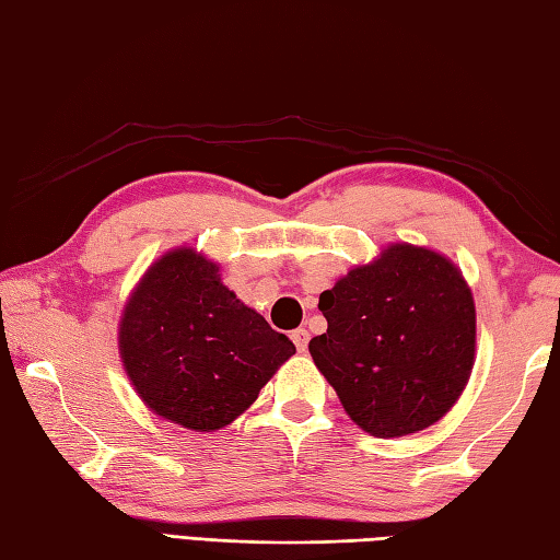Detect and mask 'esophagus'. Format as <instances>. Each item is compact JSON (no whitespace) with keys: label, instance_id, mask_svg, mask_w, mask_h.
I'll return each mask as SVG.
<instances>
[{"label":"esophagus","instance_id":"obj_1","mask_svg":"<svg viewBox=\"0 0 560 560\" xmlns=\"http://www.w3.org/2000/svg\"><path fill=\"white\" fill-rule=\"evenodd\" d=\"M292 343L296 346V350L300 352H304L306 350V343H310V330L306 328H296V330H292Z\"/></svg>","mask_w":560,"mask_h":560}]
</instances>
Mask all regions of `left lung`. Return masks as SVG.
<instances>
[{
	"label": "left lung",
	"mask_w": 560,
	"mask_h": 560,
	"mask_svg": "<svg viewBox=\"0 0 560 560\" xmlns=\"http://www.w3.org/2000/svg\"><path fill=\"white\" fill-rule=\"evenodd\" d=\"M326 334L314 364L346 413L374 438L425 430L462 396L476 358V306L438 250L386 246L318 296Z\"/></svg>",
	"instance_id": "8db88e82"
}]
</instances>
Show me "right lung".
Instances as JSON below:
<instances>
[{
	"mask_svg": "<svg viewBox=\"0 0 560 560\" xmlns=\"http://www.w3.org/2000/svg\"><path fill=\"white\" fill-rule=\"evenodd\" d=\"M118 348L144 406L196 432L230 425L294 355L288 336L222 284L220 266L186 246L137 282Z\"/></svg>",
	"mask_w": 560,
	"mask_h": 560,
	"instance_id": "1",
	"label": "right lung"
}]
</instances>
